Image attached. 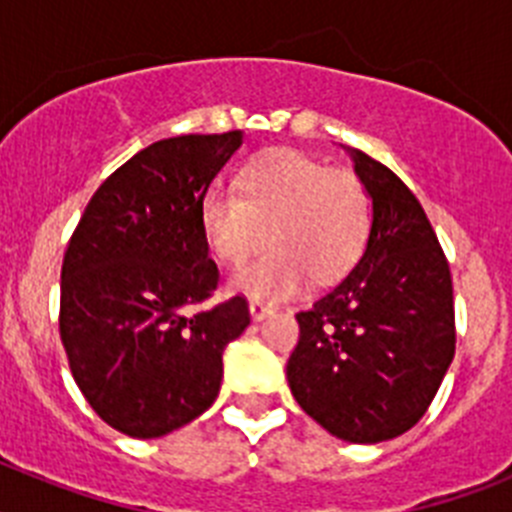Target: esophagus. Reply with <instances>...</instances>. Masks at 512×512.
<instances>
[{"label":"esophagus","mask_w":512,"mask_h":512,"mask_svg":"<svg viewBox=\"0 0 512 512\" xmlns=\"http://www.w3.org/2000/svg\"><path fill=\"white\" fill-rule=\"evenodd\" d=\"M248 310H251V318L253 320H264V318H269L271 312H274V307L264 305V302L251 300V302H248Z\"/></svg>","instance_id":"1"}]
</instances>
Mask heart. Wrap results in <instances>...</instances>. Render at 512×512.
Returning a JSON list of instances; mask_svg holds the SVG:
<instances>
[{
  "label": "heart",
  "instance_id": "obj_1",
  "mask_svg": "<svg viewBox=\"0 0 512 512\" xmlns=\"http://www.w3.org/2000/svg\"><path fill=\"white\" fill-rule=\"evenodd\" d=\"M235 194L210 189L200 202L207 248L228 269L266 241L264 259L235 274L230 289L256 302L297 295L307 279L325 284L359 261L369 235V197L359 176L328 169L300 151H271L235 179Z\"/></svg>",
  "mask_w": 512,
  "mask_h": 512
}]
</instances>
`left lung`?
<instances>
[{"label":"left lung","instance_id":"obj_1","mask_svg":"<svg viewBox=\"0 0 512 512\" xmlns=\"http://www.w3.org/2000/svg\"><path fill=\"white\" fill-rule=\"evenodd\" d=\"M372 200L359 264L297 312L289 390L328 433L390 441L425 415L454 359V287L423 207L397 174L346 148Z\"/></svg>","mask_w":512,"mask_h":512}]
</instances>
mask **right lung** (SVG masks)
I'll return each instance as SVG.
<instances>
[{"label":"right lung","mask_w":512,"mask_h":512,"mask_svg":"<svg viewBox=\"0 0 512 512\" xmlns=\"http://www.w3.org/2000/svg\"><path fill=\"white\" fill-rule=\"evenodd\" d=\"M241 143V130L151 143L104 179L71 235L61 341L81 395L125 436L200 418L220 392L225 346L251 323L243 297L194 310L220 279L200 202Z\"/></svg>","instance_id":"obj_1"}]
</instances>
